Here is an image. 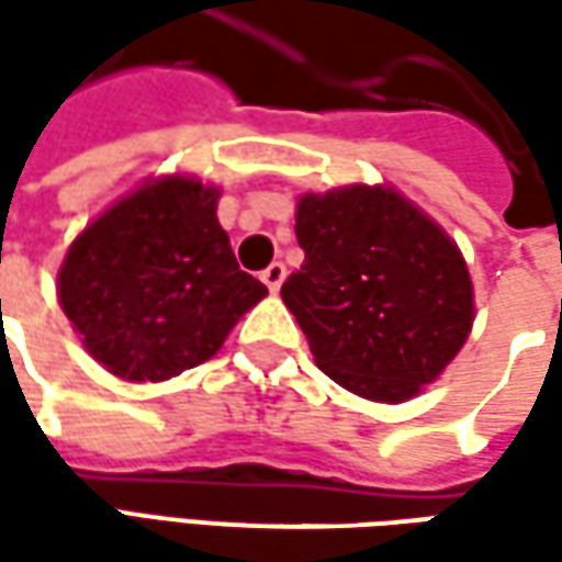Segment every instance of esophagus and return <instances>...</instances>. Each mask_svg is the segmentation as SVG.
Segmentation results:
<instances>
[{"instance_id": "34e87169", "label": "esophagus", "mask_w": 562, "mask_h": 562, "mask_svg": "<svg viewBox=\"0 0 562 562\" xmlns=\"http://www.w3.org/2000/svg\"><path fill=\"white\" fill-rule=\"evenodd\" d=\"M259 278L266 281V288H269V291H278V288H281V281L288 278V266H284V262H271L269 269L262 271Z\"/></svg>"}]
</instances>
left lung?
<instances>
[{"mask_svg":"<svg viewBox=\"0 0 562 562\" xmlns=\"http://www.w3.org/2000/svg\"><path fill=\"white\" fill-rule=\"evenodd\" d=\"M306 252L281 284L318 369L359 397L400 403L441 375L472 328V281L457 244L384 187L306 193Z\"/></svg>","mask_w":562,"mask_h":562,"instance_id":"8db88e82","label":"left lung"}]
</instances>
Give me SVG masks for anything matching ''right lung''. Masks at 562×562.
Instances as JSON below:
<instances>
[{
	"label": "right lung",
	"mask_w": 562,
	"mask_h": 562,
	"mask_svg": "<svg viewBox=\"0 0 562 562\" xmlns=\"http://www.w3.org/2000/svg\"><path fill=\"white\" fill-rule=\"evenodd\" d=\"M215 203V187L162 178L99 215L68 249L61 310L112 375H181L215 357L234 322L269 293L237 266Z\"/></svg>",
	"instance_id": "add662e5"
}]
</instances>
